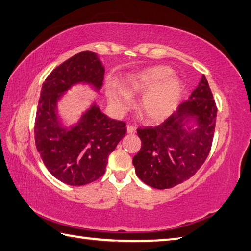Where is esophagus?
Returning a JSON list of instances; mask_svg holds the SVG:
<instances>
[{
    "mask_svg": "<svg viewBox=\"0 0 251 251\" xmlns=\"http://www.w3.org/2000/svg\"><path fill=\"white\" fill-rule=\"evenodd\" d=\"M136 130H137L136 126H134V125H127V131H128L129 134H134V132H136Z\"/></svg>",
    "mask_w": 251,
    "mask_h": 251,
    "instance_id": "34e87169",
    "label": "esophagus"
}]
</instances>
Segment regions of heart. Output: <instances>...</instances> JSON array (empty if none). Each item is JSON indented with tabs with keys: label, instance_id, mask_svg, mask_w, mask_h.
Listing matches in <instances>:
<instances>
[{
	"label": "heart",
	"instance_id": "1",
	"mask_svg": "<svg viewBox=\"0 0 251 251\" xmlns=\"http://www.w3.org/2000/svg\"><path fill=\"white\" fill-rule=\"evenodd\" d=\"M172 70L166 67H155L131 74L126 79V88L130 94H142L140 110L148 120L161 121L177 106L180 97V84L169 79ZM169 81H167V79ZM110 103L116 110H125L130 102V96L119 85L106 88Z\"/></svg>",
	"mask_w": 251,
	"mask_h": 251
}]
</instances>
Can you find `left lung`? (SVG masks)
Wrapping results in <instances>:
<instances>
[{
    "instance_id": "8db88e82",
    "label": "left lung",
    "mask_w": 251,
    "mask_h": 251,
    "mask_svg": "<svg viewBox=\"0 0 251 251\" xmlns=\"http://www.w3.org/2000/svg\"><path fill=\"white\" fill-rule=\"evenodd\" d=\"M195 116L198 128H183L186 117ZM217 120V104L205 75L190 98L162 124L138 128L141 149L132 158L138 177L158 190L170 189L189 180L209 155Z\"/></svg>"
}]
</instances>
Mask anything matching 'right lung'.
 Returning <instances> with one entry per match:
<instances>
[{
  "label": "right lung",
  "mask_w": 251,
  "mask_h": 251,
  "mask_svg": "<svg viewBox=\"0 0 251 251\" xmlns=\"http://www.w3.org/2000/svg\"><path fill=\"white\" fill-rule=\"evenodd\" d=\"M103 75L95 52L82 51L56 67L42 86L34 122L36 150L49 172L69 185L88 184L103 176L109 155L126 135L125 122L110 119L96 105L70 130L57 121L60 94L79 82L99 88Z\"/></svg>",
  "instance_id": "1"
}]
</instances>
